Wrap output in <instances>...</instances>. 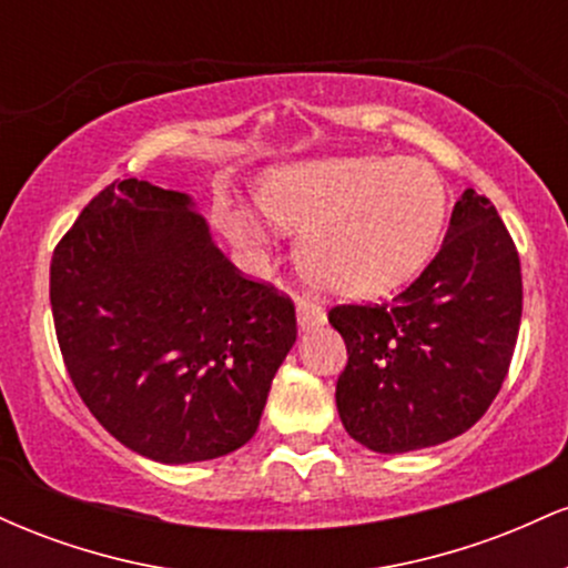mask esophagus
I'll return each instance as SVG.
<instances>
[{"mask_svg":"<svg viewBox=\"0 0 568 568\" xmlns=\"http://www.w3.org/2000/svg\"><path fill=\"white\" fill-rule=\"evenodd\" d=\"M296 321L302 331L317 328V325H325V312L321 310V306H315L310 302H296Z\"/></svg>","mask_w":568,"mask_h":568,"instance_id":"obj_1","label":"esophagus"}]
</instances>
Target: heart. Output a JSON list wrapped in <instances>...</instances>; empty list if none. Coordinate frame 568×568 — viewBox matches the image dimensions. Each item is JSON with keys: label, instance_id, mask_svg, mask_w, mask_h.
I'll return each instance as SVG.
<instances>
[{"label": "heart", "instance_id": "b5f03b06", "mask_svg": "<svg viewBox=\"0 0 568 568\" xmlns=\"http://www.w3.org/2000/svg\"><path fill=\"white\" fill-rule=\"evenodd\" d=\"M258 207L285 232H304V272L344 298L389 293L414 277L438 245L448 197L429 162L395 158L312 160L270 171ZM221 232L253 258L275 247L272 226L234 202H219Z\"/></svg>", "mask_w": 568, "mask_h": 568}]
</instances>
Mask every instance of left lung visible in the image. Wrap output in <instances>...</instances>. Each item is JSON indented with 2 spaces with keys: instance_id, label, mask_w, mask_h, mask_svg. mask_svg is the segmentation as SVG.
I'll list each match as a JSON object with an SVG mask.
<instances>
[{
  "instance_id": "left-lung-1",
  "label": "left lung",
  "mask_w": 568,
  "mask_h": 568,
  "mask_svg": "<svg viewBox=\"0 0 568 568\" xmlns=\"http://www.w3.org/2000/svg\"><path fill=\"white\" fill-rule=\"evenodd\" d=\"M524 310L515 243L475 189L456 200L438 256L387 304H338L347 344L342 425L379 454L438 446L470 429L510 368Z\"/></svg>"
}]
</instances>
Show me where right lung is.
Listing matches in <instances>:
<instances>
[{"instance_id": "1", "label": "right lung", "mask_w": 568, "mask_h": 568, "mask_svg": "<svg viewBox=\"0 0 568 568\" xmlns=\"http://www.w3.org/2000/svg\"><path fill=\"white\" fill-rule=\"evenodd\" d=\"M50 304L90 414L165 465L245 446L296 342L291 298L234 270L189 194L139 179L98 192L63 234Z\"/></svg>"}]
</instances>
